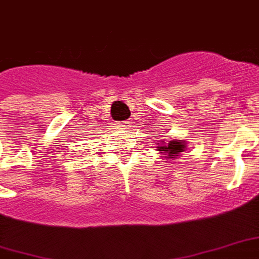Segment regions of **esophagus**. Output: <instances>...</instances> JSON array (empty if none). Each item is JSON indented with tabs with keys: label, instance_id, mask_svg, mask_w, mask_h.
<instances>
[{
	"label": "esophagus",
	"instance_id": "obj_1",
	"mask_svg": "<svg viewBox=\"0 0 259 259\" xmlns=\"http://www.w3.org/2000/svg\"><path fill=\"white\" fill-rule=\"evenodd\" d=\"M118 127H121V129H126V127H127V123H119V125H118Z\"/></svg>",
	"mask_w": 259,
	"mask_h": 259
}]
</instances>
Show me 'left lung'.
<instances>
[{"instance_id":"1","label":"left lung","mask_w":259,"mask_h":259,"mask_svg":"<svg viewBox=\"0 0 259 259\" xmlns=\"http://www.w3.org/2000/svg\"><path fill=\"white\" fill-rule=\"evenodd\" d=\"M160 142L157 146V150L160 152V157H164V160H175V158L187 149V141L181 140V138H175V140H168L166 144L164 141H157Z\"/></svg>"}]
</instances>
